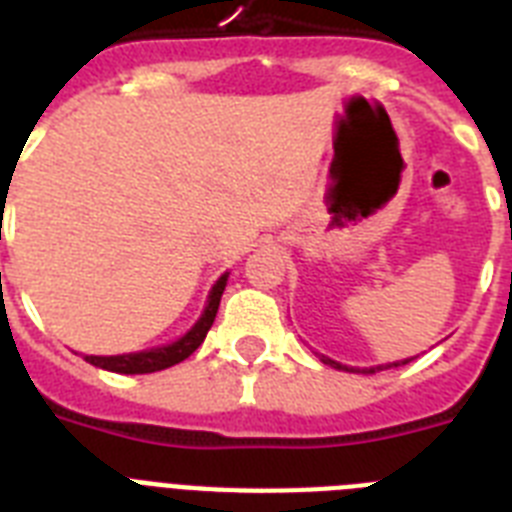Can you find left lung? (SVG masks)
<instances>
[{
  "label": "left lung",
  "mask_w": 512,
  "mask_h": 512,
  "mask_svg": "<svg viewBox=\"0 0 512 512\" xmlns=\"http://www.w3.org/2000/svg\"><path fill=\"white\" fill-rule=\"evenodd\" d=\"M320 356L322 364H330L333 369H343V372H354V375H375V372H382V369H390V367H398V364H409L411 359H403V362H393V364H377V367H346V364L336 362V359H330L325 354H317Z\"/></svg>",
  "instance_id": "8db88e82"
}]
</instances>
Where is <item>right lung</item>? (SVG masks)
I'll return each instance as SVG.
<instances>
[{"mask_svg":"<svg viewBox=\"0 0 512 512\" xmlns=\"http://www.w3.org/2000/svg\"><path fill=\"white\" fill-rule=\"evenodd\" d=\"M226 281H229V273H223L208 291V299H205V307L200 312V317L195 320L184 336H179L176 341L163 343V346H153V349L143 351H130V354H114V356H96V354H83V359L93 367H101L106 372H119V375H148V372H161V369H169L174 364L184 362L187 356L195 354L197 346L205 341L210 325L216 320L218 304H221L223 289H226Z\"/></svg>","mask_w":512,"mask_h":512,"instance_id":"obj_1","label":"right lung"}]
</instances>
